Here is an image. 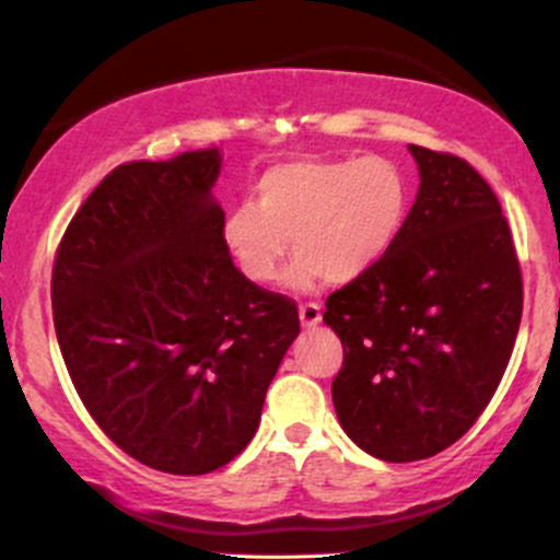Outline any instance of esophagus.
<instances>
[{
    "label": "esophagus",
    "mask_w": 560,
    "mask_h": 560,
    "mask_svg": "<svg viewBox=\"0 0 560 560\" xmlns=\"http://www.w3.org/2000/svg\"><path fill=\"white\" fill-rule=\"evenodd\" d=\"M300 320L305 329H313V326L320 324V305L318 302H302L300 305Z\"/></svg>",
    "instance_id": "34e87169"
}]
</instances>
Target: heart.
Returning a JSON list of instances; mask_svg holds the SVG:
<instances>
[{"label":"heart","instance_id":"b5f03b06","mask_svg":"<svg viewBox=\"0 0 560 560\" xmlns=\"http://www.w3.org/2000/svg\"><path fill=\"white\" fill-rule=\"evenodd\" d=\"M408 184L389 158H302L276 163L253 186V205L226 215L223 240L255 284L279 279L289 255V284L350 281L371 271L400 236Z\"/></svg>","mask_w":560,"mask_h":560}]
</instances>
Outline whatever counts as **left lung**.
Returning a JSON list of instances; mask_svg holds the SVG:
<instances>
[{
	"mask_svg": "<svg viewBox=\"0 0 560 560\" xmlns=\"http://www.w3.org/2000/svg\"><path fill=\"white\" fill-rule=\"evenodd\" d=\"M419 195L371 271L329 294L342 339L339 423L389 464L432 458L490 405L516 345L524 284L492 186L464 158L410 144Z\"/></svg>",
	"mask_w": 560,
	"mask_h": 560,
	"instance_id": "obj_1",
	"label": "left lung"
}]
</instances>
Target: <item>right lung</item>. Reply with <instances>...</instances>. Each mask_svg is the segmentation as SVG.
I'll use <instances>...</instances> for the list:
<instances>
[{"mask_svg": "<svg viewBox=\"0 0 560 560\" xmlns=\"http://www.w3.org/2000/svg\"><path fill=\"white\" fill-rule=\"evenodd\" d=\"M218 150L113 168L57 244L52 316L89 416L139 464L226 466L258 432L298 302L234 266Z\"/></svg>", "mask_w": 560, "mask_h": 560, "instance_id": "1", "label": "right lung"}]
</instances>
